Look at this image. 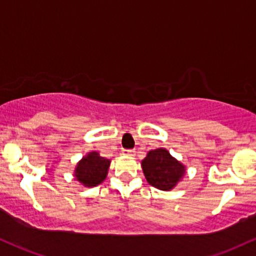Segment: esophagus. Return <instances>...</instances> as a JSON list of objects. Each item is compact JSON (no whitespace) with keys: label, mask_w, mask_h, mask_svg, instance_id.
<instances>
[{"label":"esophagus","mask_w":256,"mask_h":256,"mask_svg":"<svg viewBox=\"0 0 256 256\" xmlns=\"http://www.w3.org/2000/svg\"><path fill=\"white\" fill-rule=\"evenodd\" d=\"M122 155L134 156V155H136V152H134V150H132V149H124V150H122Z\"/></svg>","instance_id":"esophagus-1"}]
</instances>
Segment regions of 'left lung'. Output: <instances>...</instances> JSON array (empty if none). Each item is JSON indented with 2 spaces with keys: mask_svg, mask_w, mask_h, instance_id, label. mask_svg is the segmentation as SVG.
Masks as SVG:
<instances>
[{
  "mask_svg": "<svg viewBox=\"0 0 256 256\" xmlns=\"http://www.w3.org/2000/svg\"><path fill=\"white\" fill-rule=\"evenodd\" d=\"M140 166L148 182L161 190H173L186 174L184 163L173 158L164 148L150 150Z\"/></svg>",
  "mask_w": 256,
  "mask_h": 256,
  "instance_id": "obj_1",
  "label": "left lung"
}]
</instances>
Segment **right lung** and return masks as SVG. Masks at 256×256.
I'll list each match as a JSON object with an SVG mask.
<instances>
[{"instance_id": "1", "label": "right lung", "mask_w": 256, "mask_h": 256, "mask_svg": "<svg viewBox=\"0 0 256 256\" xmlns=\"http://www.w3.org/2000/svg\"><path fill=\"white\" fill-rule=\"evenodd\" d=\"M110 166V160L100 156L98 152H90L78 162L74 176L84 187H95L107 178Z\"/></svg>"}]
</instances>
